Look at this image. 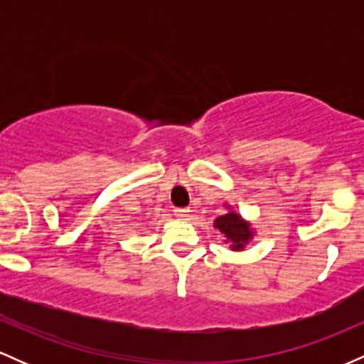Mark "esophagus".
Here are the masks:
<instances>
[{
	"label": "esophagus",
	"instance_id": "esophagus-1",
	"mask_svg": "<svg viewBox=\"0 0 364 364\" xmlns=\"http://www.w3.org/2000/svg\"><path fill=\"white\" fill-rule=\"evenodd\" d=\"M174 215H176L178 219H188V217H190V210H188V208H174Z\"/></svg>",
	"mask_w": 364,
	"mask_h": 364
}]
</instances>
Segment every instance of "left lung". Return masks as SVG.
Segmentation results:
<instances>
[{
  "label": "left lung",
  "instance_id": "left-lung-1",
  "mask_svg": "<svg viewBox=\"0 0 364 364\" xmlns=\"http://www.w3.org/2000/svg\"><path fill=\"white\" fill-rule=\"evenodd\" d=\"M225 208H231L225 205ZM214 228L219 229L225 236V243H229L232 252H241L245 246L253 240V229L248 220H245L237 212L229 210L228 214L217 217L214 220Z\"/></svg>",
  "mask_w": 364,
  "mask_h": 364
}]
</instances>
